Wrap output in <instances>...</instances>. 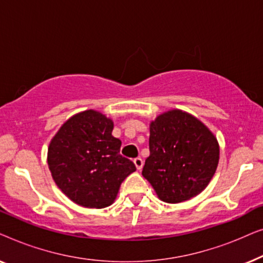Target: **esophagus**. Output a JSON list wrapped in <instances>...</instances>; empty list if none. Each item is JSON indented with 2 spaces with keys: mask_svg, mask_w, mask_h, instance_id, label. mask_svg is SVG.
Wrapping results in <instances>:
<instances>
[{
  "mask_svg": "<svg viewBox=\"0 0 263 263\" xmlns=\"http://www.w3.org/2000/svg\"><path fill=\"white\" fill-rule=\"evenodd\" d=\"M134 164H135V166H136V168H138V170H141L142 166H143V161H142L141 158H135Z\"/></svg>",
  "mask_w": 263,
  "mask_h": 263,
  "instance_id": "1",
  "label": "esophagus"
}]
</instances>
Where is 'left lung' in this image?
Listing matches in <instances>:
<instances>
[{
  "label": "left lung",
  "mask_w": 263,
  "mask_h": 263,
  "mask_svg": "<svg viewBox=\"0 0 263 263\" xmlns=\"http://www.w3.org/2000/svg\"><path fill=\"white\" fill-rule=\"evenodd\" d=\"M218 161L217 139L192 115L172 110L151 123L142 176L160 200L178 203L196 196L213 177Z\"/></svg>",
  "instance_id": "8db88e82"
}]
</instances>
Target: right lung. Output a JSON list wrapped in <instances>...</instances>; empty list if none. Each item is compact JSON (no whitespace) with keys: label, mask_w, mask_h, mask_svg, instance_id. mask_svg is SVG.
I'll list each match as a JSON object with an SVG mask.
<instances>
[{"label":"right lung","mask_w":263,"mask_h":263,"mask_svg":"<svg viewBox=\"0 0 263 263\" xmlns=\"http://www.w3.org/2000/svg\"><path fill=\"white\" fill-rule=\"evenodd\" d=\"M114 123L95 110L70 117L53 136L48 164L57 186L80 206L104 208L116 199L121 183L136 170L120 154Z\"/></svg>","instance_id":"right-lung-1"}]
</instances>
